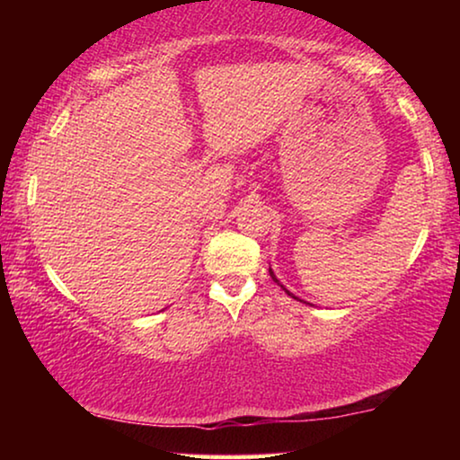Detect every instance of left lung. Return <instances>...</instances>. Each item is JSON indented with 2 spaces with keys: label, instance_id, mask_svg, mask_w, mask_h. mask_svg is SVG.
Returning a JSON list of instances; mask_svg holds the SVG:
<instances>
[{
  "label": "left lung",
  "instance_id": "1",
  "mask_svg": "<svg viewBox=\"0 0 460 460\" xmlns=\"http://www.w3.org/2000/svg\"><path fill=\"white\" fill-rule=\"evenodd\" d=\"M270 276H272V280H274V282H279V279H276L274 272H272V268H270ZM279 285H280V282H279ZM280 287H282V285H280ZM282 288H285V287H282ZM285 293H287V295H291V297H295V295H293L291 291H287V288H285ZM295 299H297V297H295Z\"/></svg>",
  "mask_w": 460,
  "mask_h": 460
}]
</instances>
